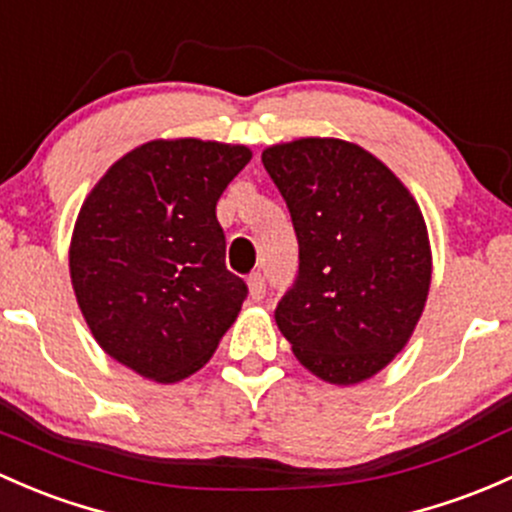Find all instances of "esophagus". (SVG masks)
<instances>
[{"instance_id":"obj_1","label":"esophagus","mask_w":512,"mask_h":512,"mask_svg":"<svg viewBox=\"0 0 512 512\" xmlns=\"http://www.w3.org/2000/svg\"><path fill=\"white\" fill-rule=\"evenodd\" d=\"M247 289H250V297L252 299L262 301V299H265V289H267L265 277H262L260 272L250 274V277H247Z\"/></svg>"}]
</instances>
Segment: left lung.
<instances>
[{"label":"left lung","mask_w":512,"mask_h":512,"mask_svg":"<svg viewBox=\"0 0 512 512\" xmlns=\"http://www.w3.org/2000/svg\"><path fill=\"white\" fill-rule=\"evenodd\" d=\"M262 164L299 240V277L274 314L279 331L324 383L370 380L407 346L427 304L422 208L383 161L346 139L272 144Z\"/></svg>","instance_id":"1"}]
</instances>
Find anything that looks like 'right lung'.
<instances>
[{"mask_svg": "<svg viewBox=\"0 0 512 512\" xmlns=\"http://www.w3.org/2000/svg\"><path fill=\"white\" fill-rule=\"evenodd\" d=\"M252 159L245 144L152 139L120 157L75 218L68 267L98 346L154 383L211 360L247 287L225 270L215 203Z\"/></svg>", "mask_w": 512, "mask_h": 512, "instance_id": "right-lung-1", "label": "right lung"}]
</instances>
